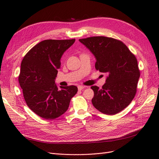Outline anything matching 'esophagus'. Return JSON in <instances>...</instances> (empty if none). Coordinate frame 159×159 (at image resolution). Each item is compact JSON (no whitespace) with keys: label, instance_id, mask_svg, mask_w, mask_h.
<instances>
[{"label":"esophagus","instance_id":"34e87169","mask_svg":"<svg viewBox=\"0 0 159 159\" xmlns=\"http://www.w3.org/2000/svg\"><path fill=\"white\" fill-rule=\"evenodd\" d=\"M84 88H86V86H78V89H79V90H82L83 89H84Z\"/></svg>","mask_w":159,"mask_h":159}]
</instances>
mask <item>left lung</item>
<instances>
[{"label": "left lung", "instance_id": "8db88e82", "mask_svg": "<svg viewBox=\"0 0 159 159\" xmlns=\"http://www.w3.org/2000/svg\"><path fill=\"white\" fill-rule=\"evenodd\" d=\"M95 56V67L107 74L102 89L97 86L92 103L103 114L115 115L125 109L136 95L140 72L137 59L122 41L110 37L79 39Z\"/></svg>", "mask_w": 159, "mask_h": 159}]
</instances>
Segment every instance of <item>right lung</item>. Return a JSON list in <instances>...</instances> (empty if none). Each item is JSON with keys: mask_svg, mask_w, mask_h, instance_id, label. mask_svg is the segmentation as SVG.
I'll use <instances>...</instances> for the list:
<instances>
[{"mask_svg": "<svg viewBox=\"0 0 159 159\" xmlns=\"http://www.w3.org/2000/svg\"><path fill=\"white\" fill-rule=\"evenodd\" d=\"M75 39L44 40L33 46L21 63L19 83L27 106L47 120L57 118L68 109L78 91L75 86H60L55 83L63 53Z\"/></svg>", "mask_w": 159, "mask_h": 159, "instance_id": "obj_1", "label": "right lung"}]
</instances>
